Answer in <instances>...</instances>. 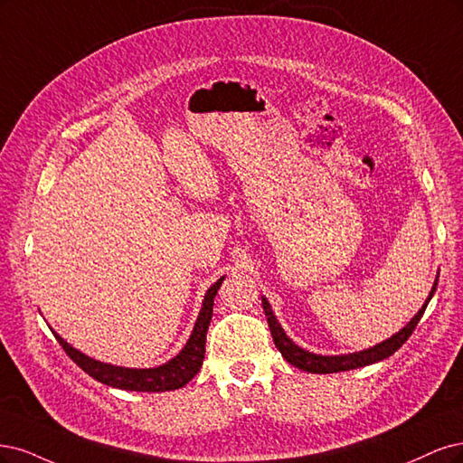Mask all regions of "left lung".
I'll use <instances>...</instances> for the list:
<instances>
[{
	"label": "left lung",
	"instance_id": "obj_1",
	"mask_svg": "<svg viewBox=\"0 0 463 463\" xmlns=\"http://www.w3.org/2000/svg\"><path fill=\"white\" fill-rule=\"evenodd\" d=\"M437 285H439V275L435 279V285H432L423 307L415 313V317H411V321L404 326V329L398 331L391 338H386L384 342H381V345H377V346L362 350V352H354V354H342V355H319V354L307 352L298 345H294V342L287 336V333L282 331V326L277 321L269 302H267V298H261V304H263V311L267 316V323H269L275 346L279 348L282 357H285V360L290 365L302 369V371H307V373H338V371H350V369H357V367H364V365H371V364L384 360V357L392 355L415 331L417 323H420V319L423 317L429 300L437 290Z\"/></svg>",
	"mask_w": 463,
	"mask_h": 463
}]
</instances>
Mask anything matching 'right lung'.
Instances as JSON below:
<instances>
[{
  "label": "right lung",
  "instance_id": "obj_1",
  "mask_svg": "<svg viewBox=\"0 0 463 463\" xmlns=\"http://www.w3.org/2000/svg\"><path fill=\"white\" fill-rule=\"evenodd\" d=\"M225 277H221L215 285L205 292L203 304L200 309V316L194 331L186 342V346L178 352L173 360L167 364L150 367V369H130V367H118L111 364H103L98 360H92L86 354L72 348L67 340H63L55 331H52L57 338L59 345L63 346L67 355L77 364L84 373H88L92 379L113 386V389L121 391H134V392H165V391H176L184 386L188 381L194 379V375L200 371L205 355V335L210 329L212 316H213V298L221 287V282Z\"/></svg>",
  "mask_w": 463,
  "mask_h": 463
}]
</instances>
